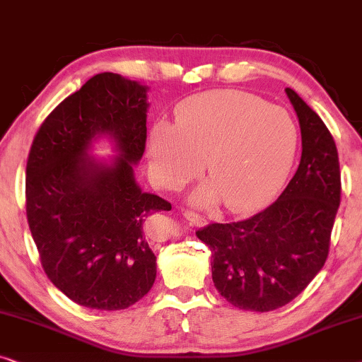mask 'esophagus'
I'll return each mask as SVG.
<instances>
[{
	"instance_id": "obj_1",
	"label": "esophagus",
	"mask_w": 362,
	"mask_h": 362,
	"mask_svg": "<svg viewBox=\"0 0 362 362\" xmlns=\"http://www.w3.org/2000/svg\"><path fill=\"white\" fill-rule=\"evenodd\" d=\"M184 216L189 220L190 225H204L205 223V216L195 214V211H192V210H185Z\"/></svg>"
}]
</instances>
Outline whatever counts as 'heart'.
<instances>
[{
	"label": "heart",
	"instance_id": "1",
	"mask_svg": "<svg viewBox=\"0 0 362 362\" xmlns=\"http://www.w3.org/2000/svg\"><path fill=\"white\" fill-rule=\"evenodd\" d=\"M298 148V127L286 109L242 90H214L178 104L175 124L157 122L147 137L152 177L180 190L205 170L199 204L252 211L285 184Z\"/></svg>",
	"mask_w": 362,
	"mask_h": 362
}]
</instances>
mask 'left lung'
<instances>
[{"label":"left lung","instance_id":"1","mask_svg":"<svg viewBox=\"0 0 362 362\" xmlns=\"http://www.w3.org/2000/svg\"><path fill=\"white\" fill-rule=\"evenodd\" d=\"M301 129V160L281 195L250 218L197 230L211 253V278L240 310L267 313L295 300L325 267L341 202L334 139L320 115L286 88Z\"/></svg>","mask_w":362,"mask_h":362}]
</instances>
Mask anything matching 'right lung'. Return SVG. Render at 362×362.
Listing matches in <instances>:
<instances>
[{
    "label": "right lung",
    "mask_w": 362,
    "mask_h": 362,
    "mask_svg": "<svg viewBox=\"0 0 362 362\" xmlns=\"http://www.w3.org/2000/svg\"><path fill=\"white\" fill-rule=\"evenodd\" d=\"M146 90L114 72L90 77L47 115L28 156L26 216L42 269L93 310H125L156 281L146 221L172 205L134 180L147 141ZM98 133L118 142L112 166L85 153Z\"/></svg>",
    "instance_id": "add662e5"
}]
</instances>
